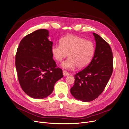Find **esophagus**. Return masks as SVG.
<instances>
[{
    "instance_id": "34e87169",
    "label": "esophagus",
    "mask_w": 129,
    "mask_h": 129,
    "mask_svg": "<svg viewBox=\"0 0 129 129\" xmlns=\"http://www.w3.org/2000/svg\"><path fill=\"white\" fill-rule=\"evenodd\" d=\"M63 75H64V76H69V75H70V73L67 72V71H65V70H63Z\"/></svg>"
}]
</instances>
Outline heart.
<instances>
[{"label":"heart","mask_w":129,"mask_h":129,"mask_svg":"<svg viewBox=\"0 0 129 129\" xmlns=\"http://www.w3.org/2000/svg\"><path fill=\"white\" fill-rule=\"evenodd\" d=\"M60 44L52 46L51 52L58 62H62L68 54L69 58L62 64L65 69L85 68L88 65L94 53V46L90 41L74 35L67 36L59 41Z\"/></svg>","instance_id":"1"}]
</instances>
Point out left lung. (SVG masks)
<instances>
[{
    "label": "left lung",
    "mask_w": 129,
    "mask_h": 129,
    "mask_svg": "<svg viewBox=\"0 0 129 129\" xmlns=\"http://www.w3.org/2000/svg\"><path fill=\"white\" fill-rule=\"evenodd\" d=\"M96 42L95 52L90 63L75 75V83L71 88L72 96L77 100L89 102L103 92L113 71V55L105 40L93 33Z\"/></svg>",
    "instance_id": "8db88e82"
}]
</instances>
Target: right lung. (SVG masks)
Listing matches in <instances>:
<instances>
[{"mask_svg": "<svg viewBox=\"0 0 129 129\" xmlns=\"http://www.w3.org/2000/svg\"><path fill=\"white\" fill-rule=\"evenodd\" d=\"M49 31L40 29L24 37L16 55L19 84L23 91L33 98L42 99L53 91L54 85L63 77V71L53 59V42Z\"/></svg>", "mask_w": 129, "mask_h": 129, "instance_id": "add662e5", "label": "right lung"}]
</instances>
